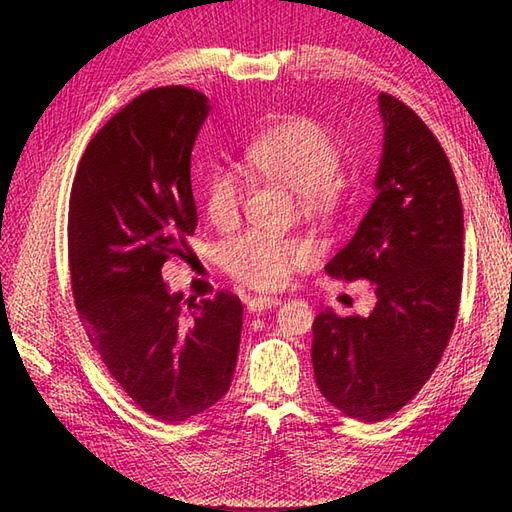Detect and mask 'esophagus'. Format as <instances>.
<instances>
[{"label":"esophagus","mask_w":512,"mask_h":512,"mask_svg":"<svg viewBox=\"0 0 512 512\" xmlns=\"http://www.w3.org/2000/svg\"><path fill=\"white\" fill-rule=\"evenodd\" d=\"M279 303H281L279 297H253V299H248L246 308H248V312H262L266 308H277Z\"/></svg>","instance_id":"obj_1"}]
</instances>
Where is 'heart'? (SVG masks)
I'll list each match as a JSON object with an SVG mask.
<instances>
[{"label":"heart","mask_w":512,"mask_h":512,"mask_svg":"<svg viewBox=\"0 0 512 512\" xmlns=\"http://www.w3.org/2000/svg\"><path fill=\"white\" fill-rule=\"evenodd\" d=\"M248 167L270 182L295 191L301 213L330 215L343 200L341 149L317 118L288 116L246 147ZM204 211L217 226L237 220L242 182L231 169L211 167L204 176ZM310 259L299 239L268 233L237 235L220 248V264L233 279L259 290L284 288Z\"/></svg>","instance_id":"heart-1"}]
</instances>
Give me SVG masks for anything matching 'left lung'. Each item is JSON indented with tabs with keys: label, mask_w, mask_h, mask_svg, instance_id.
Instances as JSON below:
<instances>
[{
	"label": "left lung",
	"mask_w": 512,
	"mask_h": 512,
	"mask_svg": "<svg viewBox=\"0 0 512 512\" xmlns=\"http://www.w3.org/2000/svg\"><path fill=\"white\" fill-rule=\"evenodd\" d=\"M385 125L376 198L325 273L376 284L367 317L332 308L312 323V367L325 400L378 422L418 394L453 334L462 295L464 213L451 162L420 116L378 96Z\"/></svg>",
	"instance_id": "1"
}]
</instances>
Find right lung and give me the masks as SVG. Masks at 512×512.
<instances>
[{
	"mask_svg": "<svg viewBox=\"0 0 512 512\" xmlns=\"http://www.w3.org/2000/svg\"><path fill=\"white\" fill-rule=\"evenodd\" d=\"M209 112L184 85L136 96L90 140L70 193L81 323L125 394L162 422L198 416L226 394L242 336L231 292L193 303L162 281V264L187 253L198 226L191 151Z\"/></svg>",
	"mask_w": 512,
	"mask_h": 512,
	"instance_id": "obj_1",
	"label": "right lung"
}]
</instances>
